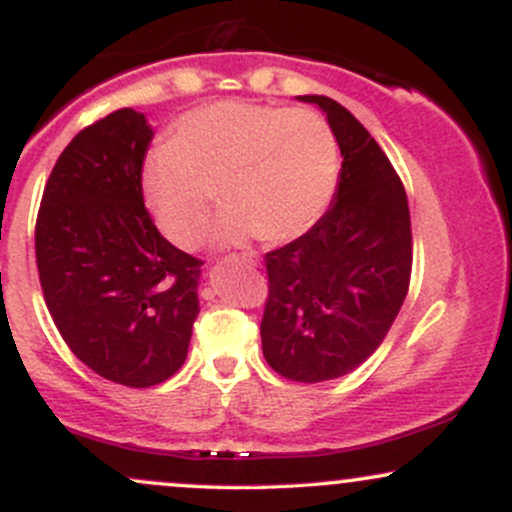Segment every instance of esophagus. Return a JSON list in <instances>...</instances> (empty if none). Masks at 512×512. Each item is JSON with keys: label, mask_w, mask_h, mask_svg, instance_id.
I'll list each match as a JSON object with an SVG mask.
<instances>
[{"label": "esophagus", "mask_w": 512, "mask_h": 512, "mask_svg": "<svg viewBox=\"0 0 512 512\" xmlns=\"http://www.w3.org/2000/svg\"><path fill=\"white\" fill-rule=\"evenodd\" d=\"M240 260H243L245 264H250V267H257V264H260V260H257L255 255H240Z\"/></svg>", "instance_id": "esophagus-1"}]
</instances>
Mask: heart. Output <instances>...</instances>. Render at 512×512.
<instances>
[{
	"instance_id": "b5f03b06",
	"label": "heart",
	"mask_w": 512,
	"mask_h": 512,
	"mask_svg": "<svg viewBox=\"0 0 512 512\" xmlns=\"http://www.w3.org/2000/svg\"><path fill=\"white\" fill-rule=\"evenodd\" d=\"M339 182V144L310 108L219 101L175 122L170 142L149 154L144 197L161 233L195 248L207 231L214 187L226 204L216 238L264 243L303 236L330 209Z\"/></svg>"
}]
</instances>
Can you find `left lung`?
<instances>
[{
    "instance_id": "obj_1",
    "label": "left lung",
    "mask_w": 512,
    "mask_h": 512,
    "mask_svg": "<svg viewBox=\"0 0 512 512\" xmlns=\"http://www.w3.org/2000/svg\"><path fill=\"white\" fill-rule=\"evenodd\" d=\"M327 113L342 175L332 207L284 248L264 255L262 351L281 378L325 383L383 344L411 279L407 192L390 158L344 105L298 96Z\"/></svg>"
}]
</instances>
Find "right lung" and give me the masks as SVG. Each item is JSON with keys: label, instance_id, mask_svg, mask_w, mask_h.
Masks as SVG:
<instances>
[{"label": "right lung", "instance_id": "right-lung-1", "mask_svg": "<svg viewBox=\"0 0 512 512\" xmlns=\"http://www.w3.org/2000/svg\"><path fill=\"white\" fill-rule=\"evenodd\" d=\"M154 132L120 108L81 129L45 182L35 262L52 322L110 383L151 387L185 363L202 260L170 245L144 204Z\"/></svg>", "mask_w": 512, "mask_h": 512}]
</instances>
